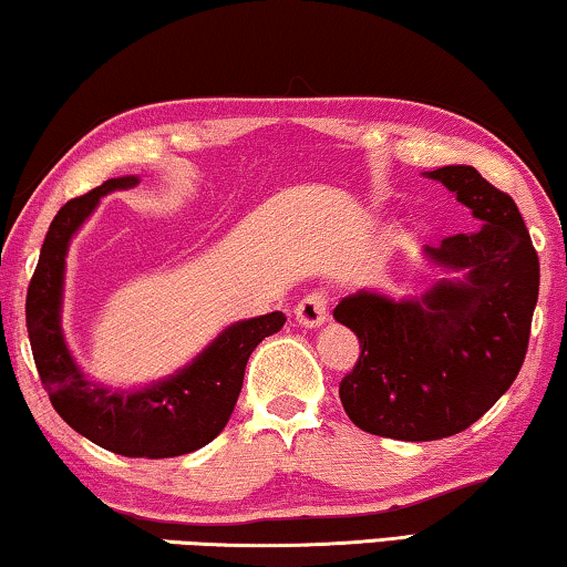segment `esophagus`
<instances>
[{"label":"esophagus","instance_id":"esophagus-1","mask_svg":"<svg viewBox=\"0 0 567 567\" xmlns=\"http://www.w3.org/2000/svg\"><path fill=\"white\" fill-rule=\"evenodd\" d=\"M295 318L302 328H320L328 320V298L326 292H310L298 302Z\"/></svg>","mask_w":567,"mask_h":567}]
</instances>
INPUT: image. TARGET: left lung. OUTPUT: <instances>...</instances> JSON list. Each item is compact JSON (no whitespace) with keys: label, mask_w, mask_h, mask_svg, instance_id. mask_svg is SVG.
I'll return each instance as SVG.
<instances>
[{"label":"left lung","mask_w":567,"mask_h":567,"mask_svg":"<svg viewBox=\"0 0 567 567\" xmlns=\"http://www.w3.org/2000/svg\"><path fill=\"white\" fill-rule=\"evenodd\" d=\"M473 216L422 257L445 277L412 298L359 290L333 318L361 357L338 394L353 425L394 441H441L473 425L509 390L525 361L539 259L522 214L471 165L425 173Z\"/></svg>","instance_id":"left-lung-1"}]
</instances>
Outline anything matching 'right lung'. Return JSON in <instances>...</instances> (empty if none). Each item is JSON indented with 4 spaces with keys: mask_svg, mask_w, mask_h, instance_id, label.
I'll list each match as a JSON object with an SVG mask.
<instances>
[{
    "mask_svg": "<svg viewBox=\"0 0 567 567\" xmlns=\"http://www.w3.org/2000/svg\"><path fill=\"white\" fill-rule=\"evenodd\" d=\"M137 183V175L112 177L58 210L42 241L24 310L42 386L75 433L126 458H175L208 445L226 427L251 351L280 331L287 318L275 310L236 320L175 374L137 390H120L83 374L61 323L68 247L106 193L134 188Z\"/></svg>",
    "mask_w": 567,
    "mask_h": 567,
    "instance_id": "right-lung-1",
    "label": "right lung"
}]
</instances>
